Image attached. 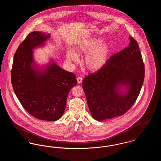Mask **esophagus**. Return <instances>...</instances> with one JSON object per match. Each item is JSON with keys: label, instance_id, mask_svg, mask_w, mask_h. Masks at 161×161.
Segmentation results:
<instances>
[{"label": "esophagus", "instance_id": "34e87169", "mask_svg": "<svg viewBox=\"0 0 161 161\" xmlns=\"http://www.w3.org/2000/svg\"><path fill=\"white\" fill-rule=\"evenodd\" d=\"M77 82H78V83H79V84H81V83H82V81H83V78H82V77H77Z\"/></svg>", "mask_w": 161, "mask_h": 161}]
</instances>
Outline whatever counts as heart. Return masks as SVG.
<instances>
[{
	"mask_svg": "<svg viewBox=\"0 0 161 161\" xmlns=\"http://www.w3.org/2000/svg\"><path fill=\"white\" fill-rule=\"evenodd\" d=\"M103 42L100 37H92L81 41L77 46L78 53L86 54L84 63L91 71H97L103 68L107 63L112 52V45L108 42ZM66 57L69 61L77 62L79 56L75 51L69 49Z\"/></svg>",
	"mask_w": 161,
	"mask_h": 161,
	"instance_id": "obj_1",
	"label": "heart"
}]
</instances>
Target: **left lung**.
<instances>
[{
    "instance_id": "8db88e82",
    "label": "left lung",
    "mask_w": 161,
    "mask_h": 161,
    "mask_svg": "<svg viewBox=\"0 0 161 161\" xmlns=\"http://www.w3.org/2000/svg\"><path fill=\"white\" fill-rule=\"evenodd\" d=\"M114 54L106 64L83 80L92 117L103 121L121 116L137 99L144 80L145 69L137 42Z\"/></svg>"
}]
</instances>
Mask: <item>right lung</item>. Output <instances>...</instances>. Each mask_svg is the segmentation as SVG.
Instances as JSON below:
<instances>
[{
  "label": "right lung",
  "mask_w": 161,
  "mask_h": 161,
  "mask_svg": "<svg viewBox=\"0 0 161 161\" xmlns=\"http://www.w3.org/2000/svg\"><path fill=\"white\" fill-rule=\"evenodd\" d=\"M51 34L32 32L18 47L11 69V83L24 108L36 118L54 121L63 114L68 95L77 84L74 74L66 71L51 59L39 65L34 49L44 47Z\"/></svg>",
  "instance_id": "1"
}]
</instances>
